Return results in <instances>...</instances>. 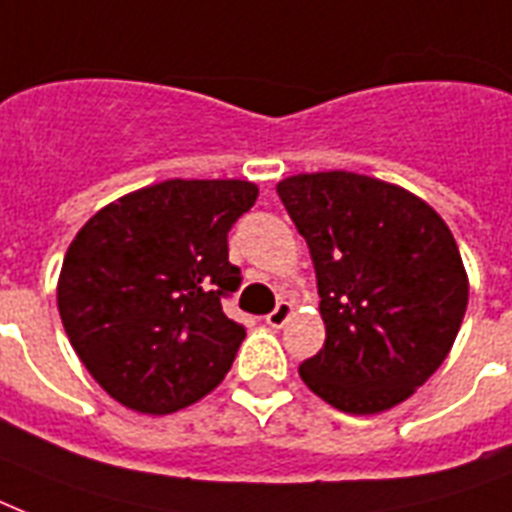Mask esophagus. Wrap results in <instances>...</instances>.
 <instances>
[{"instance_id": "1", "label": "esophagus", "mask_w": 512, "mask_h": 512, "mask_svg": "<svg viewBox=\"0 0 512 512\" xmlns=\"http://www.w3.org/2000/svg\"><path fill=\"white\" fill-rule=\"evenodd\" d=\"M289 316H292V303H287V300H284V303L276 305V308H273V311L265 316V324L273 329H281L284 324H287Z\"/></svg>"}]
</instances>
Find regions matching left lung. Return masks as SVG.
Here are the masks:
<instances>
[{
	"mask_svg": "<svg viewBox=\"0 0 512 512\" xmlns=\"http://www.w3.org/2000/svg\"><path fill=\"white\" fill-rule=\"evenodd\" d=\"M308 241L324 348L300 377L327 404L377 414L444 364L468 308V273L449 225L420 196L356 172L276 185Z\"/></svg>",
	"mask_w": 512,
	"mask_h": 512,
	"instance_id": "1",
	"label": "left lung"
}]
</instances>
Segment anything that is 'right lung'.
I'll return each mask as SVG.
<instances>
[{"instance_id": "1", "label": "right lung", "mask_w": 512, "mask_h": 512, "mask_svg": "<svg viewBox=\"0 0 512 512\" xmlns=\"http://www.w3.org/2000/svg\"><path fill=\"white\" fill-rule=\"evenodd\" d=\"M255 199L247 180H164L76 233L60 268V321L119 404L170 414L223 382L247 335L223 313L241 284L228 231Z\"/></svg>"}]
</instances>
